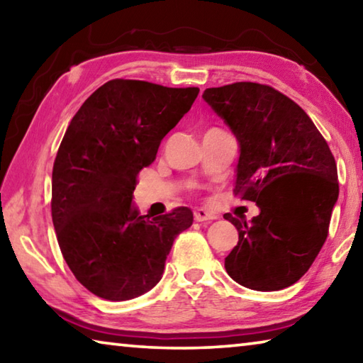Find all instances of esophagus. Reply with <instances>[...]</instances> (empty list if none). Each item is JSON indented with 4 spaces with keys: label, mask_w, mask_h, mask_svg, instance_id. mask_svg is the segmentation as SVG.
Instances as JSON below:
<instances>
[{
    "label": "esophagus",
    "mask_w": 363,
    "mask_h": 363,
    "mask_svg": "<svg viewBox=\"0 0 363 363\" xmlns=\"http://www.w3.org/2000/svg\"><path fill=\"white\" fill-rule=\"evenodd\" d=\"M194 218H195L196 223H203V220L216 219L218 216L213 211H210V210H205V208H199V210L194 211Z\"/></svg>",
    "instance_id": "esophagus-1"
}]
</instances>
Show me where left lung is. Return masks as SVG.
<instances>
[{"instance_id":"1","label":"left lung","mask_w":363,"mask_h":363,"mask_svg":"<svg viewBox=\"0 0 363 363\" xmlns=\"http://www.w3.org/2000/svg\"><path fill=\"white\" fill-rule=\"evenodd\" d=\"M201 97L238 143L233 190L259 206L250 223L224 214L238 230L227 274L250 290H284L327 240L340 194L333 153L304 110L270 86L242 82Z\"/></svg>"}]
</instances>
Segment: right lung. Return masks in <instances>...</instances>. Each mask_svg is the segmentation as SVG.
<instances>
[{
    "mask_svg": "<svg viewBox=\"0 0 363 363\" xmlns=\"http://www.w3.org/2000/svg\"><path fill=\"white\" fill-rule=\"evenodd\" d=\"M199 91L110 79L67 128L52 168V224L65 262L96 296L126 301L150 291L174 238L192 225L186 206L140 214L133 192Z\"/></svg>",
    "mask_w": 363,
    "mask_h": 363,
    "instance_id": "obj_1",
    "label": "right lung"
}]
</instances>
